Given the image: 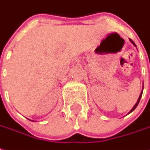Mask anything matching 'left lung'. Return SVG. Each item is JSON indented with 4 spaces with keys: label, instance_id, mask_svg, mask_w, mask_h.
<instances>
[{
    "label": "left lung",
    "instance_id": "obj_1",
    "mask_svg": "<svg viewBox=\"0 0 150 150\" xmlns=\"http://www.w3.org/2000/svg\"><path fill=\"white\" fill-rule=\"evenodd\" d=\"M130 41H131V43H132V45H133L134 46H136V45H135V43H134L133 41H132V40H131V39H130ZM136 47H137V46H136ZM142 92H143V90H142ZM142 92H141V94H140V96H139V98H138V100H137V103H136V104H135V105H134L133 107H132V110H130L129 113H128V114H130V113H132V112L134 110H135V109H136V108H137V105H138V104H139V102H140V100H141V96H142Z\"/></svg>",
    "mask_w": 150,
    "mask_h": 150
}]
</instances>
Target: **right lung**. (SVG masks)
I'll list each match as a JSON object with an SVG mask.
<instances>
[{"mask_svg":"<svg viewBox=\"0 0 150 150\" xmlns=\"http://www.w3.org/2000/svg\"><path fill=\"white\" fill-rule=\"evenodd\" d=\"M29 120H30V119H29ZM31 121H32V120H31Z\"/></svg>","mask_w":150,"mask_h":150,"instance_id":"add662e5","label":"right lung"}]
</instances>
